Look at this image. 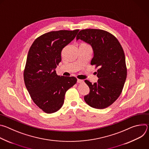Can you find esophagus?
<instances>
[{"mask_svg": "<svg viewBox=\"0 0 149 149\" xmlns=\"http://www.w3.org/2000/svg\"><path fill=\"white\" fill-rule=\"evenodd\" d=\"M77 82H78V83H79V84H81V83H83V82H84V80L78 79H77Z\"/></svg>", "mask_w": 149, "mask_h": 149, "instance_id": "34e87169", "label": "esophagus"}]
</instances>
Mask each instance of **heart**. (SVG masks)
<instances>
[{
  "label": "heart",
  "mask_w": 149,
  "mask_h": 149,
  "mask_svg": "<svg viewBox=\"0 0 149 149\" xmlns=\"http://www.w3.org/2000/svg\"><path fill=\"white\" fill-rule=\"evenodd\" d=\"M81 44H85V43H81Z\"/></svg>",
  "instance_id": "1"
}]
</instances>
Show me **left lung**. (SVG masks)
<instances>
[{
	"label": "left lung",
	"mask_w": 149,
	"mask_h": 149,
	"mask_svg": "<svg viewBox=\"0 0 149 149\" xmlns=\"http://www.w3.org/2000/svg\"><path fill=\"white\" fill-rule=\"evenodd\" d=\"M76 39L92 46L94 56L91 64L98 68L97 82L92 84L88 80H85L90 88V93L84 96V100L93 108H107L119 97L126 79L127 67L123 49L113 34L102 29H82Z\"/></svg>",
	"instance_id": "left-lung-1"
}]
</instances>
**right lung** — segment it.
Segmentation results:
<instances>
[{"label":"right lung","instance_id":"1","mask_svg":"<svg viewBox=\"0 0 149 149\" xmlns=\"http://www.w3.org/2000/svg\"><path fill=\"white\" fill-rule=\"evenodd\" d=\"M79 29L60 30L38 37L28 52L24 71L26 87L33 102L46 113L59 110L67 91L77 82L74 77L59 76L55 68L61 51L74 39Z\"/></svg>","mask_w":149,"mask_h":149}]
</instances>
